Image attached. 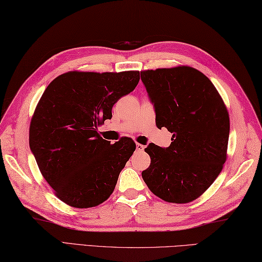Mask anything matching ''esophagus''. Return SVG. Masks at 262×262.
Wrapping results in <instances>:
<instances>
[{
  "instance_id": "esophagus-1",
  "label": "esophagus",
  "mask_w": 262,
  "mask_h": 262,
  "mask_svg": "<svg viewBox=\"0 0 262 262\" xmlns=\"http://www.w3.org/2000/svg\"><path fill=\"white\" fill-rule=\"evenodd\" d=\"M136 149L138 151H142L145 149V146L141 145V143H136Z\"/></svg>"
}]
</instances>
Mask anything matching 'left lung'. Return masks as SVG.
Returning a JSON list of instances; mask_svg holds the SVG:
<instances>
[{
    "mask_svg": "<svg viewBox=\"0 0 262 262\" xmlns=\"http://www.w3.org/2000/svg\"><path fill=\"white\" fill-rule=\"evenodd\" d=\"M156 125L173 133L169 147L149 143L150 166L141 173L155 195L188 204L213 183L227 158L229 116L212 82L191 67L141 71Z\"/></svg>",
    "mask_w": 262,
    "mask_h": 262,
    "instance_id": "8db88e82",
    "label": "left lung"
}]
</instances>
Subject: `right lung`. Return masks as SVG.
<instances>
[{"mask_svg":"<svg viewBox=\"0 0 262 262\" xmlns=\"http://www.w3.org/2000/svg\"><path fill=\"white\" fill-rule=\"evenodd\" d=\"M139 71H70L47 86L29 127V146L55 195L74 208L100 205L113 193L121 170L136 150L130 138L113 145L97 126L133 92Z\"/></svg>","mask_w":262,"mask_h":262,"instance_id":"1","label":"right lung"}]
</instances>
